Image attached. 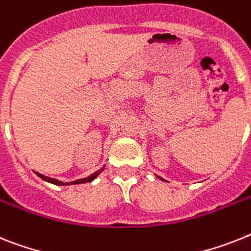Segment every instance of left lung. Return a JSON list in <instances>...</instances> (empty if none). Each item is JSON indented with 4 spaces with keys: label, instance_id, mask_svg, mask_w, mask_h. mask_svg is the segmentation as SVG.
<instances>
[{
    "label": "left lung",
    "instance_id": "1",
    "mask_svg": "<svg viewBox=\"0 0 251 251\" xmlns=\"http://www.w3.org/2000/svg\"><path fill=\"white\" fill-rule=\"evenodd\" d=\"M159 178H160V177H159ZM160 179H161V178H160Z\"/></svg>",
    "mask_w": 251,
    "mask_h": 251
}]
</instances>
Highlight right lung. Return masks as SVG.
Here are the masks:
<instances>
[{"mask_svg":"<svg viewBox=\"0 0 251 251\" xmlns=\"http://www.w3.org/2000/svg\"><path fill=\"white\" fill-rule=\"evenodd\" d=\"M105 169V165H103L102 168H100L99 171H96L95 173H92L91 176H88V177L86 178H80V179H76V181H73V182H63V181H59V179H55V178H51V177H47V176H43L41 175V173H38V172H34L37 176H38L39 178H42L43 181L49 182V183H52V185H56V186H68V185H80V183H87V182H92L95 178L97 177V176L100 175L101 172Z\"/></svg>","mask_w":251,"mask_h":251,"instance_id":"right-lung-1","label":"right lung"}]
</instances>
